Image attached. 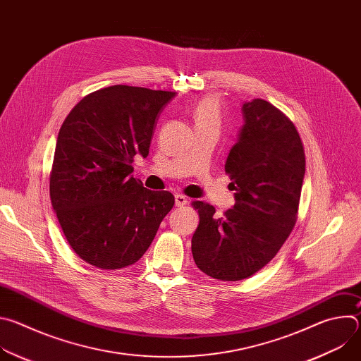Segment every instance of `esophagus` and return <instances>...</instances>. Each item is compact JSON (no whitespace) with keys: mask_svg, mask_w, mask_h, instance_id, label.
I'll list each match as a JSON object with an SVG mask.
<instances>
[{"mask_svg":"<svg viewBox=\"0 0 361 361\" xmlns=\"http://www.w3.org/2000/svg\"><path fill=\"white\" fill-rule=\"evenodd\" d=\"M187 197L183 195V194H176V205L177 207H184V205H187Z\"/></svg>","mask_w":361,"mask_h":361,"instance_id":"34e87169","label":"esophagus"}]
</instances>
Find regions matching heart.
I'll return each mask as SVG.
<instances>
[{"label": "heart", "instance_id": "1", "mask_svg": "<svg viewBox=\"0 0 361 361\" xmlns=\"http://www.w3.org/2000/svg\"><path fill=\"white\" fill-rule=\"evenodd\" d=\"M195 126H207V124H217L221 123V113H220V101L217 97L207 95L201 98L192 111Z\"/></svg>", "mask_w": 361, "mask_h": 361}]
</instances>
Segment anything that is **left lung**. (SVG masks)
I'll list each match as a JSON object with an SVG mask.
<instances>
[{
    "label": "left lung",
    "mask_w": 361,
    "mask_h": 361,
    "mask_svg": "<svg viewBox=\"0 0 361 361\" xmlns=\"http://www.w3.org/2000/svg\"><path fill=\"white\" fill-rule=\"evenodd\" d=\"M244 126L230 149L226 173L235 204L221 217L192 201L200 223L191 238L197 267L223 281H238L267 266L293 231L305 154L293 121L269 101L243 104Z\"/></svg>",
    "instance_id": "obj_1"
}]
</instances>
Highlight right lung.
Instances as JSON below:
<instances>
[{
    "label": "right lung",
    "instance_id": "add662e5",
    "mask_svg": "<svg viewBox=\"0 0 361 361\" xmlns=\"http://www.w3.org/2000/svg\"><path fill=\"white\" fill-rule=\"evenodd\" d=\"M174 91L111 85L85 95L64 120L49 173L63 233L85 263L120 270L137 263L174 205L170 191L135 180V154L148 156Z\"/></svg>",
    "mask_w": 361,
    "mask_h": 361
}]
</instances>
